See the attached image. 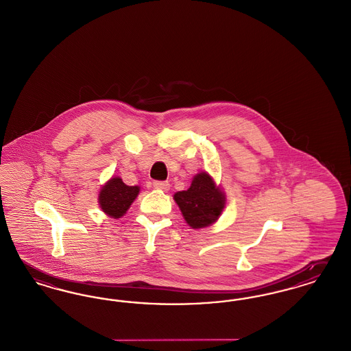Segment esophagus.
<instances>
[{"label": "esophagus", "instance_id": "34e87169", "mask_svg": "<svg viewBox=\"0 0 351 351\" xmlns=\"http://www.w3.org/2000/svg\"><path fill=\"white\" fill-rule=\"evenodd\" d=\"M153 187H154V189H158V190L167 191V190L170 189V184L165 182V181H154V182H153Z\"/></svg>", "mask_w": 351, "mask_h": 351}]
</instances>
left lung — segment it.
Listing matches in <instances>:
<instances>
[{
  "label": "left lung",
  "instance_id": "8db88e82",
  "mask_svg": "<svg viewBox=\"0 0 351 351\" xmlns=\"http://www.w3.org/2000/svg\"><path fill=\"white\" fill-rule=\"evenodd\" d=\"M186 223L194 228H204L219 219L226 207V195L221 184H215L207 171L194 176L187 190L173 195Z\"/></svg>",
  "mask_w": 351,
  "mask_h": 351
}]
</instances>
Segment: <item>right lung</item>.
I'll return each instance as SVG.
<instances>
[{"instance_id":"add662e5","label":"right lung","mask_w":351,"mask_h":351,"mask_svg":"<svg viewBox=\"0 0 351 351\" xmlns=\"http://www.w3.org/2000/svg\"><path fill=\"white\" fill-rule=\"evenodd\" d=\"M138 193L140 186H128L120 177H112L101 186L97 203L106 215L119 219L127 214Z\"/></svg>"}]
</instances>
